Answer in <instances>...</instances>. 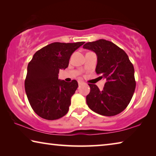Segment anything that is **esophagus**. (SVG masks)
<instances>
[{
	"mask_svg": "<svg viewBox=\"0 0 156 156\" xmlns=\"http://www.w3.org/2000/svg\"><path fill=\"white\" fill-rule=\"evenodd\" d=\"M78 85H81L82 84L84 83V82L81 81V80H78Z\"/></svg>",
	"mask_w": 156,
	"mask_h": 156,
	"instance_id": "esophagus-1",
	"label": "esophagus"
}]
</instances>
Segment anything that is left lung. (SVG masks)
<instances>
[{
  "label": "left lung",
  "instance_id": "1",
  "mask_svg": "<svg viewBox=\"0 0 156 156\" xmlns=\"http://www.w3.org/2000/svg\"><path fill=\"white\" fill-rule=\"evenodd\" d=\"M83 48L96 53V72L107 80L102 91L96 84H89L90 93L86 97L88 107L102 115L121 113L128 106L136 89L133 65L127 54L112 42L104 39L87 43Z\"/></svg>",
  "mask_w": 156,
  "mask_h": 156
}]
</instances>
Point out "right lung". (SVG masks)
Here are the masks:
<instances>
[{"mask_svg": "<svg viewBox=\"0 0 156 156\" xmlns=\"http://www.w3.org/2000/svg\"><path fill=\"white\" fill-rule=\"evenodd\" d=\"M84 43H51L37 51L29 62L25 92L31 108L42 118L57 120L68 112L78 84L76 80H59V71L68 67L72 54Z\"/></svg>", "mask_w": 156, "mask_h": 156, "instance_id": "obj_1", "label": "right lung"}]
</instances>
